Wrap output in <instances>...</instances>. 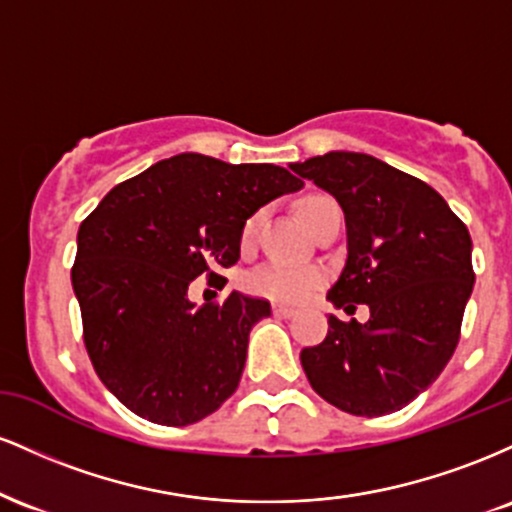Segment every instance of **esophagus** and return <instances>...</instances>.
I'll use <instances>...</instances> for the list:
<instances>
[{
	"label": "esophagus",
	"instance_id": "obj_1",
	"mask_svg": "<svg viewBox=\"0 0 512 512\" xmlns=\"http://www.w3.org/2000/svg\"><path fill=\"white\" fill-rule=\"evenodd\" d=\"M272 310H274V315H279V317H293V315H296V308H291V305L274 303Z\"/></svg>",
	"mask_w": 512,
	"mask_h": 512
}]
</instances>
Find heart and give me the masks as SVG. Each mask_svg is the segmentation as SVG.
I'll list each match as a JSON object with an SVG mask.
<instances>
[{
  "label": "heart",
  "instance_id": "1",
  "mask_svg": "<svg viewBox=\"0 0 512 512\" xmlns=\"http://www.w3.org/2000/svg\"><path fill=\"white\" fill-rule=\"evenodd\" d=\"M327 204H334L330 197H308L303 199L301 207V219L305 226L313 221V216ZM262 223V214H255L248 219L243 228V240L255 238L257 228ZM320 284V272L308 267H293V264H281V262H269L262 264L260 269H255L248 276V286L255 293H262V296L276 298V301H301V298L308 296L315 286Z\"/></svg>",
  "mask_w": 512,
  "mask_h": 512
}]
</instances>
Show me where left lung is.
<instances>
[{"instance_id": "8db88e82", "label": "left lung", "mask_w": 512, "mask_h": 512, "mask_svg": "<svg viewBox=\"0 0 512 512\" xmlns=\"http://www.w3.org/2000/svg\"><path fill=\"white\" fill-rule=\"evenodd\" d=\"M289 168L344 211L346 262L327 301L370 308L363 325L330 315L325 342L301 351L305 375L354 416L399 411L431 387L460 342L474 289L467 226L433 187L375 156L330 151Z\"/></svg>"}]
</instances>
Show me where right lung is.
Here are the masks:
<instances>
[{
  "label": "right lung",
  "instance_id": "obj_1",
  "mask_svg": "<svg viewBox=\"0 0 512 512\" xmlns=\"http://www.w3.org/2000/svg\"><path fill=\"white\" fill-rule=\"evenodd\" d=\"M301 187L272 163L180 154L120 182L81 223L72 286L86 351L129 411L187 426L236 392L250 330L272 308L236 291L197 308L187 289L236 264L245 221Z\"/></svg>",
  "mask_w": 512,
  "mask_h": 512
}]
</instances>
